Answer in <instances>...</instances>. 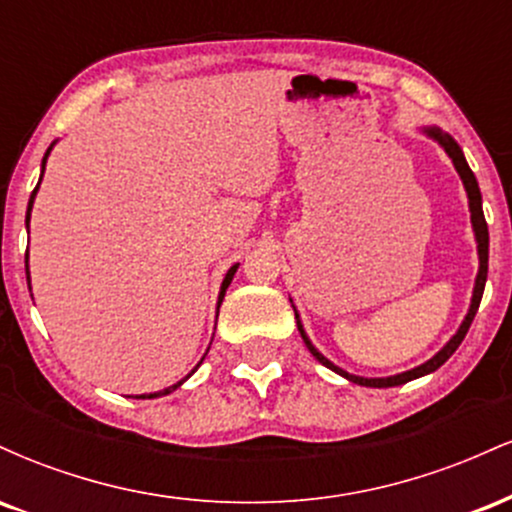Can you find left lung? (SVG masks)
<instances>
[{
	"instance_id": "8db88e82",
	"label": "left lung",
	"mask_w": 512,
	"mask_h": 512,
	"mask_svg": "<svg viewBox=\"0 0 512 512\" xmlns=\"http://www.w3.org/2000/svg\"><path fill=\"white\" fill-rule=\"evenodd\" d=\"M421 132H424L426 137H431L433 142H438L440 146H443V151L450 156L452 166H455V170H457V175H460V180H462V185H464V192H467V199H469V219H472L474 240H477L479 272H477V279H474V291H472V301H469V310H467V315H464L462 325L457 327V332L452 334V337L448 339V342H445V346L438 351L436 356H431L426 363H421V366H416V368H411V370H404V373H397V375H387V378H363V375H354V373H349V370L334 366L330 358L322 356L320 351L315 349V344L310 342V337L303 330L301 315H298L296 305H293V301H291L293 313H296L298 332H301L303 342H305V346H308L310 354H313L317 361L322 363V366L334 370V373H337V375H342V378L349 380V383H356V385H363V387H395V385H404V383H409V380H416V378H421V375H428V373H433V370H438L445 361H448L452 354H455L457 346L462 344L464 334H467L469 325H472L474 315H477V310H479L481 296H484L486 274H489V226H486L484 209H481L479 182H477V178H474L472 168H469V163H467V158H464V154H462L460 144H457L448 132H443V129L436 127V125L421 127Z\"/></svg>"
}]
</instances>
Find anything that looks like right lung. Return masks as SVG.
<instances>
[{"label":"right lung","mask_w":512,"mask_h":512,"mask_svg":"<svg viewBox=\"0 0 512 512\" xmlns=\"http://www.w3.org/2000/svg\"><path fill=\"white\" fill-rule=\"evenodd\" d=\"M57 142H52L50 144V149L48 151H45V156H43V166H40V180H43V173H45V163H48V156H50V151H52V146H55ZM40 180H38V185H35V190L31 192V199H28V211H26V228H28V223H31V211H33V202H35V195H38V187H40ZM238 272V264H233V267L231 269H228V272H226V276H223V281H221V291H219V301H216V317H219V308H221V301H223V296H226V289H228V286H231V281H233V274H236ZM26 276H28V289H31V272H28V255H26ZM211 346V344H209ZM209 351V349H207ZM204 356H207V354H204ZM204 356H202V361H204ZM202 361H199L197 363V366L195 368H192V373H195V370L199 368V366H202ZM192 373H187L185 375V378H182V380H178V383H175V385H170V387H166V390H161V392H149V395H139L137 399H154V397H163V395H170V392H173V390H178V387L182 385V383H185V380L187 378H190V375Z\"/></svg>","instance_id":"right-lung-1"}]
</instances>
